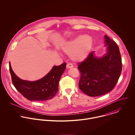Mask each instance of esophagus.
Here are the masks:
<instances>
[{
    "mask_svg": "<svg viewBox=\"0 0 135 135\" xmlns=\"http://www.w3.org/2000/svg\"><path fill=\"white\" fill-rule=\"evenodd\" d=\"M73 68V65L71 64V63H68L66 64V68L67 69H71V68Z\"/></svg>",
    "mask_w": 135,
    "mask_h": 135,
    "instance_id": "1",
    "label": "esophagus"
}]
</instances>
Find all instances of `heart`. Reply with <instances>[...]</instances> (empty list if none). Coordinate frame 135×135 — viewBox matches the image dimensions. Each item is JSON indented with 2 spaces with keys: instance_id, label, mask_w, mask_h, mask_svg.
<instances>
[{
  "instance_id": "obj_1",
  "label": "heart",
  "mask_w": 135,
  "mask_h": 135,
  "mask_svg": "<svg viewBox=\"0 0 135 135\" xmlns=\"http://www.w3.org/2000/svg\"><path fill=\"white\" fill-rule=\"evenodd\" d=\"M93 45V40L89 36L79 35L66 42L62 47L63 51L71 55L72 60L82 61L88 57Z\"/></svg>"
}]
</instances>
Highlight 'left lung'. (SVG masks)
<instances>
[{"instance_id": "left-lung-1", "label": "left lung", "mask_w": 135, "mask_h": 135, "mask_svg": "<svg viewBox=\"0 0 135 135\" xmlns=\"http://www.w3.org/2000/svg\"><path fill=\"white\" fill-rule=\"evenodd\" d=\"M104 37L107 53L98 58L93 51L84 61L78 63L81 74L79 88L89 96H100L111 91L121 74L122 63L119 48L107 35Z\"/></svg>"}]
</instances>
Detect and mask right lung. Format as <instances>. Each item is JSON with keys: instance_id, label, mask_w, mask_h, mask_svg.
Listing matches in <instances>:
<instances>
[{"instance_id": "1", "label": "right lung", "mask_w": 135, "mask_h": 135, "mask_svg": "<svg viewBox=\"0 0 135 135\" xmlns=\"http://www.w3.org/2000/svg\"><path fill=\"white\" fill-rule=\"evenodd\" d=\"M66 65V63H64L59 66H54L46 75L36 81L20 79L13 71L10 63L9 70L12 83L20 94L30 101H41L51 99L56 95L59 82Z\"/></svg>"}]
</instances>
